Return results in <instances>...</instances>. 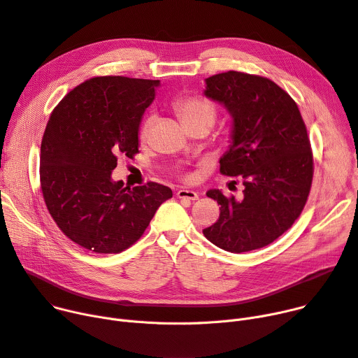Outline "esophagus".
Listing matches in <instances>:
<instances>
[{"label": "esophagus", "instance_id": "esophagus-1", "mask_svg": "<svg viewBox=\"0 0 358 358\" xmlns=\"http://www.w3.org/2000/svg\"><path fill=\"white\" fill-rule=\"evenodd\" d=\"M177 197L181 200H189V201H194L199 199V193L193 192V189H178L177 192Z\"/></svg>", "mask_w": 358, "mask_h": 358}]
</instances>
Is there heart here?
Returning a JSON list of instances; mask_svg holds the SVG:
<instances>
[{
  "label": "heart",
  "mask_w": 358,
  "mask_h": 358,
  "mask_svg": "<svg viewBox=\"0 0 358 358\" xmlns=\"http://www.w3.org/2000/svg\"><path fill=\"white\" fill-rule=\"evenodd\" d=\"M174 109L181 117L182 124L194 125V124H207L213 125L214 117H216V106L208 99L203 96H184L174 102ZM154 122V116L150 115L144 119L139 128V139L144 142L147 141L151 127Z\"/></svg>",
  "instance_id": "1"
}]
</instances>
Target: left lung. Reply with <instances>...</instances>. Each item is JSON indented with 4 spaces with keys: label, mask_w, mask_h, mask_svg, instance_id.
I'll use <instances>...</instances> for the list:
<instances>
[{
    "label": "left lung",
    "mask_w": 358,
    "mask_h": 358,
    "mask_svg": "<svg viewBox=\"0 0 358 358\" xmlns=\"http://www.w3.org/2000/svg\"><path fill=\"white\" fill-rule=\"evenodd\" d=\"M204 94L233 117L220 173L241 176L245 189L242 200L207 192L222 207L219 220L203 233L231 253L268 246L299 217L313 184L311 142L301 112L275 82L234 70L207 78Z\"/></svg>",
    "instance_id": "8db88e82"
}]
</instances>
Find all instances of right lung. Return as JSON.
Masks as SVG:
<instances>
[{
	"mask_svg": "<svg viewBox=\"0 0 358 358\" xmlns=\"http://www.w3.org/2000/svg\"><path fill=\"white\" fill-rule=\"evenodd\" d=\"M159 80L92 78L53 109L40 151L43 199L59 229L94 253H119L144 234L170 187L113 181L119 157L138 154L142 115Z\"/></svg>",
	"mask_w": 358,
	"mask_h": 358,
	"instance_id": "1",
	"label": "right lung"
}]
</instances>
